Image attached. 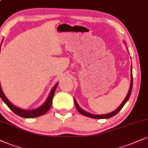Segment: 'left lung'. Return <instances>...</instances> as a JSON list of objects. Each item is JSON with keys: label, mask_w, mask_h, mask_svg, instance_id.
<instances>
[{"label": "left lung", "mask_w": 148, "mask_h": 148, "mask_svg": "<svg viewBox=\"0 0 148 148\" xmlns=\"http://www.w3.org/2000/svg\"><path fill=\"white\" fill-rule=\"evenodd\" d=\"M125 43V42H124ZM132 67L131 66V83H130V90L129 91H128V93L127 94V96H126V97L125 98V99H124L123 101L121 104L118 107V108H116L114 111H113L112 112H110V113H108V114H90L88 112L85 111V110H83L82 108H81L79 106V104H78L77 102H76V99L74 98V103H75V106L76 108V109H77L78 111L80 113L82 114L83 115L85 116H88V117H90V118H93V119H109V118H111V117L114 116L117 113L119 112V111H120L122 109L123 107L125 106V104L126 103H127V101H128V99H129L130 97V94H131V92H132V84H133V76H132Z\"/></svg>", "instance_id": "8db88e82"}]
</instances>
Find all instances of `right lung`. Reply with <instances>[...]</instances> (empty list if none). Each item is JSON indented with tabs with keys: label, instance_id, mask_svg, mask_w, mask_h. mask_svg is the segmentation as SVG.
Instances as JSON below:
<instances>
[{
	"label": "right lung",
	"instance_id": "add662e5",
	"mask_svg": "<svg viewBox=\"0 0 148 148\" xmlns=\"http://www.w3.org/2000/svg\"><path fill=\"white\" fill-rule=\"evenodd\" d=\"M3 40H2L1 45H0V53H1V46L2 45V42H3ZM58 83H57L53 87L52 89H51L50 93H49V96H48L47 99H46L45 102L44 103L42 106L39 107V108L34 110L21 109V108H18V107L15 106L14 105L12 104V103L10 102L8 99H7V97H5V94L3 93V90H2V88H1V83H0V97L3 102H4L5 104L9 107V108H10V109L14 113H15L16 114L20 116L21 117H23V118H27V119L35 118V117H38V116H40L45 114L46 112H47L48 110L50 109L51 103H52L53 97H54L55 90H56V87L57 85H58Z\"/></svg>",
	"mask_w": 148,
	"mask_h": 148
}]
</instances>
